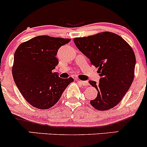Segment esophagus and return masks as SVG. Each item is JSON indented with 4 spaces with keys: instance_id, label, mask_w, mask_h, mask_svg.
<instances>
[{
    "instance_id": "1",
    "label": "esophagus",
    "mask_w": 147,
    "mask_h": 147,
    "mask_svg": "<svg viewBox=\"0 0 147 147\" xmlns=\"http://www.w3.org/2000/svg\"><path fill=\"white\" fill-rule=\"evenodd\" d=\"M78 81L80 83V84H81V85H82V86H86L88 85V83L87 81H81V80H78Z\"/></svg>"
}]
</instances>
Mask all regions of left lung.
I'll return each mask as SVG.
<instances>
[{"mask_svg": "<svg viewBox=\"0 0 147 147\" xmlns=\"http://www.w3.org/2000/svg\"><path fill=\"white\" fill-rule=\"evenodd\" d=\"M78 49L98 68L99 83L89 81L98 90L90 104L100 111L115 107L131 86L134 77L136 57L131 46L117 34L102 32L93 35L76 37Z\"/></svg>", "mask_w": 147, "mask_h": 147, "instance_id": "8db88e82", "label": "left lung"}]
</instances>
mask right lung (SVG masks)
I'll return each mask as SVG.
<instances>
[{
	"label": "right lung",
	"mask_w": 147,
	"mask_h": 147,
	"mask_svg": "<svg viewBox=\"0 0 147 147\" xmlns=\"http://www.w3.org/2000/svg\"><path fill=\"white\" fill-rule=\"evenodd\" d=\"M70 39L41 35L22 42L14 54L12 73L15 83L32 106L47 110L54 106L74 78H61L53 70L59 63L57 51Z\"/></svg>",
	"instance_id": "obj_1"
}]
</instances>
